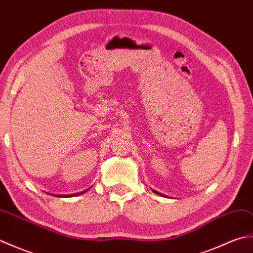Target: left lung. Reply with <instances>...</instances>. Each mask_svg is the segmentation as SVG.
Segmentation results:
<instances>
[{"instance_id":"8db88e82","label":"left lung","mask_w":253,"mask_h":253,"mask_svg":"<svg viewBox=\"0 0 253 253\" xmlns=\"http://www.w3.org/2000/svg\"><path fill=\"white\" fill-rule=\"evenodd\" d=\"M153 192H154V193H157V195H160V196H163V195H161V193H160V192H158V191H155V190H153Z\"/></svg>"}]
</instances>
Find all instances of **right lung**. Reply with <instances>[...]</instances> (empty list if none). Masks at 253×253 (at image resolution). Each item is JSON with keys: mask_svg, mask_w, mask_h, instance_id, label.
Returning <instances> with one entry per match:
<instances>
[{"mask_svg": "<svg viewBox=\"0 0 253 253\" xmlns=\"http://www.w3.org/2000/svg\"><path fill=\"white\" fill-rule=\"evenodd\" d=\"M88 190V189H87ZM87 190H84V191H82V192H79V193H75V195H67V196H62V195H60V196H57V197H60V198H71V197H74V196H79V195H82V193H84V192H85Z\"/></svg>", "mask_w": 253, "mask_h": 253, "instance_id": "right-lung-1", "label": "right lung"}]
</instances>
